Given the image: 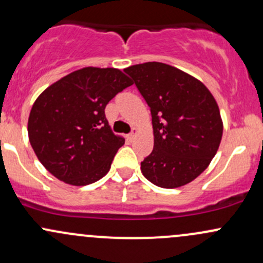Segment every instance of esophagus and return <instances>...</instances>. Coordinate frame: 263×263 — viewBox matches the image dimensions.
Here are the masks:
<instances>
[{"label": "esophagus", "instance_id": "34e87169", "mask_svg": "<svg viewBox=\"0 0 263 263\" xmlns=\"http://www.w3.org/2000/svg\"><path fill=\"white\" fill-rule=\"evenodd\" d=\"M136 134H137V129H136V128H134V129H132L131 134L127 135V140L131 141V142H132V141L135 140V136H136Z\"/></svg>", "mask_w": 263, "mask_h": 263}]
</instances>
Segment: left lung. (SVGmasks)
Segmentation results:
<instances>
[{"mask_svg":"<svg viewBox=\"0 0 263 263\" xmlns=\"http://www.w3.org/2000/svg\"><path fill=\"white\" fill-rule=\"evenodd\" d=\"M151 108L154 149L141 172L162 189L198 177L220 147L223 123L215 97L191 74L161 62L125 68Z\"/></svg>","mask_w":263,"mask_h":263,"instance_id":"1","label":"left lung"}]
</instances>
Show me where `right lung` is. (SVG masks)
<instances>
[{"instance_id":"obj_1","label":"right lung","mask_w":263,"mask_h":263,"mask_svg":"<svg viewBox=\"0 0 263 263\" xmlns=\"http://www.w3.org/2000/svg\"><path fill=\"white\" fill-rule=\"evenodd\" d=\"M131 85L118 68L85 67L37 97L28 117V138L50 174L73 186L93 183L107 174L125 138L111 131L105 108Z\"/></svg>"}]
</instances>
